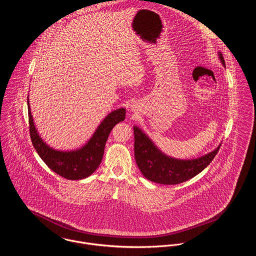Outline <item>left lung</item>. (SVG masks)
<instances>
[{
    "label": "left lung",
    "mask_w": 256,
    "mask_h": 256,
    "mask_svg": "<svg viewBox=\"0 0 256 256\" xmlns=\"http://www.w3.org/2000/svg\"><path fill=\"white\" fill-rule=\"evenodd\" d=\"M220 62L225 67L223 56L218 52ZM134 157L143 176L148 180L166 185H174L185 182L200 172H202L216 156L220 148H216L196 158L182 160L170 157L162 152L157 145L152 141L138 126H134Z\"/></svg>",
    "instance_id": "obj_1"
}]
</instances>
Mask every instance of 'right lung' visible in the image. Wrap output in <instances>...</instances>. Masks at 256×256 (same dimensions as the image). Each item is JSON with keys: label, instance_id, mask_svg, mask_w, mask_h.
Wrapping results in <instances>:
<instances>
[{"label": "right lung", "instance_id": "add662e5", "mask_svg": "<svg viewBox=\"0 0 256 256\" xmlns=\"http://www.w3.org/2000/svg\"><path fill=\"white\" fill-rule=\"evenodd\" d=\"M29 128L32 144L46 166L60 176L69 180H79L92 176L99 166L104 155V148L112 128L126 118V108L110 112L99 124L92 136L78 149L70 151L56 150L48 145L36 128L31 114L29 96L27 98Z\"/></svg>", "mask_w": 256, "mask_h": 256}]
</instances>
